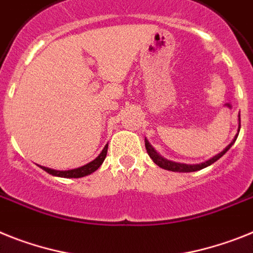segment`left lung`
<instances>
[{
	"label": "left lung",
	"mask_w": 253,
	"mask_h": 253,
	"mask_svg": "<svg viewBox=\"0 0 253 253\" xmlns=\"http://www.w3.org/2000/svg\"><path fill=\"white\" fill-rule=\"evenodd\" d=\"M239 129H241V119H239V126H238V133H239ZM237 137H238V134L235 135L234 139H233L232 142H230L228 146H226L225 148H224L223 151L220 153H217V155H215L213 157H211L210 160H207V161H205V163H201V164H196V165H188V164H180V163H174V161H170V160H166L164 159L161 155H159V153L155 151V148L152 147L150 144V142L147 141V139H144V144H146V150H147V153L150 155L151 159L153 160V163L156 164V165H159L160 168H163V169L165 170H170V171H178V172H192V171H197V170H201L204 169V168H207V166H210L211 164H213L215 161H217V160L220 159V157L223 156V155H225L226 151L229 150L230 147H232L233 144H234L235 139H237Z\"/></svg>",
	"instance_id": "8db88e82"
}]
</instances>
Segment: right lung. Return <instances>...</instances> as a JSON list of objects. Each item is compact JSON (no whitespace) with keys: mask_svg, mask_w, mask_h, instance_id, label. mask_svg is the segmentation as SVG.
Here are the masks:
<instances>
[{"mask_svg":"<svg viewBox=\"0 0 253 253\" xmlns=\"http://www.w3.org/2000/svg\"><path fill=\"white\" fill-rule=\"evenodd\" d=\"M107 148H109V144H106L105 148L101 151L100 155H98L93 161H90L89 164L81 166V168H77V169L53 170V169H49V168H44V166H40V168L53 176H60V178H82V176L92 174V172L96 171V170L102 165L103 160L106 159V155H107Z\"/></svg>","mask_w":253,"mask_h":253,"instance_id":"right-lung-1","label":"right lung"}]
</instances>
